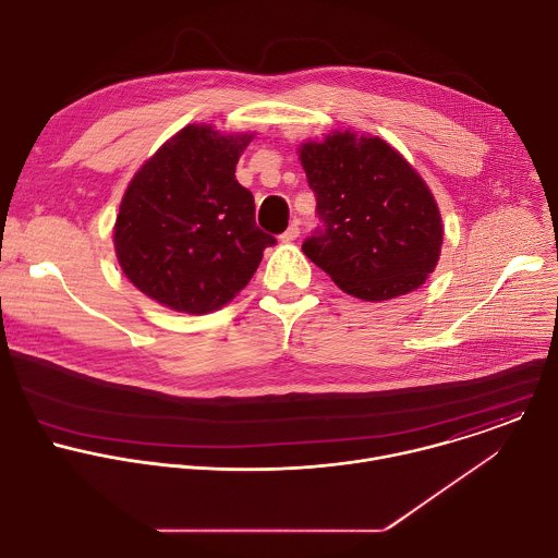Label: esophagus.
Instances as JSON below:
<instances>
[{
    "label": "esophagus",
    "mask_w": 558,
    "mask_h": 558,
    "mask_svg": "<svg viewBox=\"0 0 558 558\" xmlns=\"http://www.w3.org/2000/svg\"><path fill=\"white\" fill-rule=\"evenodd\" d=\"M298 235H300V227L293 222V225H289L287 231L280 235V241H282V243H293Z\"/></svg>",
    "instance_id": "esophagus-1"
}]
</instances>
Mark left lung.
<instances>
[{
	"label": "left lung",
	"mask_w": 558,
	"mask_h": 558,
	"mask_svg": "<svg viewBox=\"0 0 558 558\" xmlns=\"http://www.w3.org/2000/svg\"><path fill=\"white\" fill-rule=\"evenodd\" d=\"M323 220L304 256L360 300L381 302L420 289L437 267L441 216L407 158L377 136L333 132L300 147Z\"/></svg>",
	"instance_id": "8db88e82"
}]
</instances>
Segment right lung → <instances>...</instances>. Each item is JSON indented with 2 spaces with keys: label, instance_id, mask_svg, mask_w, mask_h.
Masks as SVG:
<instances>
[{
  "label": "right lung",
  "instance_id": "right-lung-1",
  "mask_svg": "<svg viewBox=\"0 0 558 558\" xmlns=\"http://www.w3.org/2000/svg\"><path fill=\"white\" fill-rule=\"evenodd\" d=\"M254 134L187 125L128 185L114 250L128 280L158 304L203 315L227 304L256 274L276 238L256 227V205L235 181Z\"/></svg>",
  "mask_w": 558,
  "mask_h": 558
}]
</instances>
